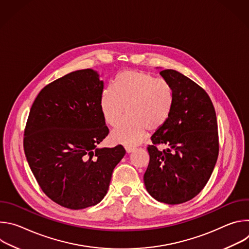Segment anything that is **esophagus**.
I'll list each match as a JSON object with an SVG mask.
<instances>
[{
    "label": "esophagus",
    "instance_id": "1",
    "mask_svg": "<svg viewBox=\"0 0 249 249\" xmlns=\"http://www.w3.org/2000/svg\"><path fill=\"white\" fill-rule=\"evenodd\" d=\"M125 150H126V152H127L128 154H130V153H132V152L135 151V148H134V147H129V146H127V147H125Z\"/></svg>",
    "mask_w": 249,
    "mask_h": 249
}]
</instances>
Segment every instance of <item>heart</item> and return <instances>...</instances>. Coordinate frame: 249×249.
I'll return each mask as SVG.
<instances>
[{"mask_svg":"<svg viewBox=\"0 0 249 249\" xmlns=\"http://www.w3.org/2000/svg\"><path fill=\"white\" fill-rule=\"evenodd\" d=\"M173 104L171 86L142 71H125L115 82V87L106 88L100 96L99 106L103 118L115 126L116 142L135 146L140 144L147 131H158L168 120Z\"/></svg>","mask_w":249,"mask_h":249,"instance_id":"b5f03b06","label":"heart"}]
</instances>
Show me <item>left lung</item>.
I'll list each match as a JSON object with an SVG mask.
<instances>
[{"label": "left lung", "instance_id": "obj_1", "mask_svg": "<svg viewBox=\"0 0 249 249\" xmlns=\"http://www.w3.org/2000/svg\"><path fill=\"white\" fill-rule=\"evenodd\" d=\"M160 75L173 90V104L166 123L151 137L150 162L144 174L147 191L156 200L181 204L205 187L219 155L217 116L208 93L175 70ZM166 144L160 151L156 146Z\"/></svg>", "mask_w": 249, "mask_h": 249}]
</instances>
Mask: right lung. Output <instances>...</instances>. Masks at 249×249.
Wrapping results in <instances>:
<instances>
[{
    "mask_svg": "<svg viewBox=\"0 0 249 249\" xmlns=\"http://www.w3.org/2000/svg\"><path fill=\"white\" fill-rule=\"evenodd\" d=\"M103 86L95 71H75L44 87L29 111L27 162L42 191L68 209L98 204L126 154L121 145L96 147L109 133L99 106Z\"/></svg>",
    "mask_w": 249,
    "mask_h": 249,
    "instance_id": "add662e5",
    "label": "right lung"
}]
</instances>
